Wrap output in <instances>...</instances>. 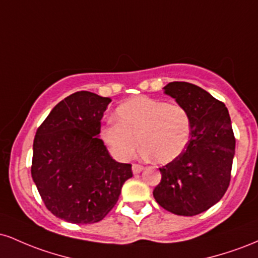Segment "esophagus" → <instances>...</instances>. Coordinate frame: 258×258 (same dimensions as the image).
I'll use <instances>...</instances> for the list:
<instances>
[{
	"label": "esophagus",
	"instance_id": "1",
	"mask_svg": "<svg viewBox=\"0 0 258 258\" xmlns=\"http://www.w3.org/2000/svg\"><path fill=\"white\" fill-rule=\"evenodd\" d=\"M143 168L144 167L142 166V165H139V164H133L132 165V171H133V173H135V174L142 172V170H143Z\"/></svg>",
	"mask_w": 258,
	"mask_h": 258
}]
</instances>
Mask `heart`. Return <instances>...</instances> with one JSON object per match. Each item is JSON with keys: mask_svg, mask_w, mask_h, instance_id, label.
Segmentation results:
<instances>
[{"mask_svg": "<svg viewBox=\"0 0 258 258\" xmlns=\"http://www.w3.org/2000/svg\"><path fill=\"white\" fill-rule=\"evenodd\" d=\"M117 122L102 130V139L116 159L130 160L138 149L154 161L170 162L184 152L191 135L190 115L182 104L136 97L117 106Z\"/></svg>", "mask_w": 258, "mask_h": 258, "instance_id": "1", "label": "heart"}]
</instances>
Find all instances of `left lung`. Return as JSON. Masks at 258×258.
Returning a JSON list of instances; mask_svg holds the SVG:
<instances>
[{"instance_id": "obj_1", "label": "left lung", "mask_w": 258, "mask_h": 258, "mask_svg": "<svg viewBox=\"0 0 258 258\" xmlns=\"http://www.w3.org/2000/svg\"><path fill=\"white\" fill-rule=\"evenodd\" d=\"M165 93L188 110L191 138L178 158L160 167L154 189L156 203L179 216H195L222 199L230 182L234 137L223 102L189 82H170Z\"/></svg>"}]
</instances>
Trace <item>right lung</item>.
I'll return each mask as SVG.
<instances>
[{"label": "right lung", "instance_id": "1", "mask_svg": "<svg viewBox=\"0 0 258 258\" xmlns=\"http://www.w3.org/2000/svg\"><path fill=\"white\" fill-rule=\"evenodd\" d=\"M110 102L75 92L52 109L35 135L32 179L44 206L70 223L102 221L132 177L131 164L115 161L98 137Z\"/></svg>", "mask_w": 258, "mask_h": 258}]
</instances>
